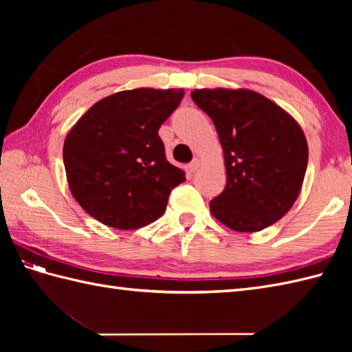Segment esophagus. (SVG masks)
I'll list each match as a JSON object with an SVG mask.
<instances>
[{"instance_id":"esophagus-1","label":"esophagus","mask_w":352,"mask_h":352,"mask_svg":"<svg viewBox=\"0 0 352 352\" xmlns=\"http://www.w3.org/2000/svg\"><path fill=\"white\" fill-rule=\"evenodd\" d=\"M188 168H189V170H190V172H197V170H198V168H199V160H198V159H195L193 162H190V163L188 164Z\"/></svg>"}]
</instances>
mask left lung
I'll use <instances>...</instances> for the list:
<instances>
[{
    "label": "left lung",
    "instance_id": "1",
    "mask_svg": "<svg viewBox=\"0 0 352 352\" xmlns=\"http://www.w3.org/2000/svg\"><path fill=\"white\" fill-rule=\"evenodd\" d=\"M190 96L210 116L226 157L227 184L210 201L212 214L242 233L272 226L300 195L309 162L301 126L246 89H199Z\"/></svg>",
    "mask_w": 352,
    "mask_h": 352
}]
</instances>
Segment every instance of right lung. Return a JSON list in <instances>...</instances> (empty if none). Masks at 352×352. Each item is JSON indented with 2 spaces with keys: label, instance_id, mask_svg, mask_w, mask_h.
Returning <instances> with one entry per match:
<instances>
[{
  "label": "right lung",
  "instance_id": "1",
  "mask_svg": "<svg viewBox=\"0 0 352 352\" xmlns=\"http://www.w3.org/2000/svg\"><path fill=\"white\" fill-rule=\"evenodd\" d=\"M182 89H134L98 101L72 126L63 163L72 197L96 221L119 230L145 227L166 210L186 180L159 136L183 100Z\"/></svg>",
  "mask_w": 352,
  "mask_h": 352
}]
</instances>
